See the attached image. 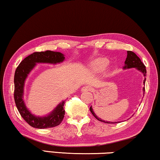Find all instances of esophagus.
<instances>
[{"label":"esophagus","instance_id":"obj_1","mask_svg":"<svg viewBox=\"0 0 160 160\" xmlns=\"http://www.w3.org/2000/svg\"><path fill=\"white\" fill-rule=\"evenodd\" d=\"M92 88L91 86H89V85H86V86H84L82 88V92H90L92 91Z\"/></svg>","mask_w":160,"mask_h":160}]
</instances>
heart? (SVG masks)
Wrapping results in <instances>:
<instances>
[{
	"label": "heart",
	"mask_w": 160,
	"mask_h": 160,
	"mask_svg": "<svg viewBox=\"0 0 160 160\" xmlns=\"http://www.w3.org/2000/svg\"><path fill=\"white\" fill-rule=\"evenodd\" d=\"M109 64V61L105 58H97L92 62L91 64V68L93 71H102L107 68Z\"/></svg>",
	"instance_id": "1"
}]
</instances>
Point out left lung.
<instances>
[{
    "mask_svg": "<svg viewBox=\"0 0 160 160\" xmlns=\"http://www.w3.org/2000/svg\"><path fill=\"white\" fill-rule=\"evenodd\" d=\"M127 53H128V55H127V58L126 59V61H125V64H126V66H124V68H136L138 70L142 71V72L143 73V76H146V73H147L146 66H144V64L142 63L139 58H138L137 55H136V54H135L133 52L130 51V50H128V51L127 52ZM145 81H146V78H144V81H143V84H144V86H145ZM143 92H144L145 87H143ZM89 109H90V112H92V114L93 115L94 117H95V118L99 120V121L105 122V123H117L116 122H108V121L107 122V121H105V120H103L99 119V118H97V116H96V115L94 114L93 110H92V107H90Z\"/></svg>",
    "mask_w": 160,
    "mask_h": 160,
    "instance_id": "1",
    "label": "left lung"
}]
</instances>
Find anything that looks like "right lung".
I'll use <instances>...</instances> for the list:
<instances>
[{
  "instance_id": "1",
  "label": "right lung",
  "mask_w": 160,
  "mask_h": 160,
  "mask_svg": "<svg viewBox=\"0 0 160 160\" xmlns=\"http://www.w3.org/2000/svg\"><path fill=\"white\" fill-rule=\"evenodd\" d=\"M65 57L58 52L50 50L34 52L21 62L16 69L14 74V100L20 115L29 126L36 128H49L58 126L63 121L65 110V101L60 103L51 114L44 118H38L32 115L27 110L23 100L24 85L27 75L35 66L36 63H56L62 62Z\"/></svg>"
}]
</instances>
